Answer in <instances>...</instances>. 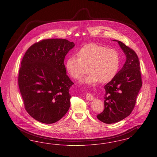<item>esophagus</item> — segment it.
I'll return each mask as SVG.
<instances>
[{
  "label": "esophagus",
  "instance_id": "obj_1",
  "mask_svg": "<svg viewBox=\"0 0 157 157\" xmlns=\"http://www.w3.org/2000/svg\"><path fill=\"white\" fill-rule=\"evenodd\" d=\"M86 99L87 100L91 101V100H92L94 99V96L91 94H90V93H86Z\"/></svg>",
  "mask_w": 157,
  "mask_h": 157
}]
</instances>
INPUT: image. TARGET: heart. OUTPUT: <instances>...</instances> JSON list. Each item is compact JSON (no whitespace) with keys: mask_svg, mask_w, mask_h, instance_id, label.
<instances>
[{"mask_svg":"<svg viewBox=\"0 0 157 157\" xmlns=\"http://www.w3.org/2000/svg\"><path fill=\"white\" fill-rule=\"evenodd\" d=\"M77 56L78 58L75 56L69 57L65 67L69 75L75 79H81L88 67L90 74L81 81L83 84L109 82L117 74L120 66L119 55L115 49L94 44L82 47Z\"/></svg>","mask_w":157,"mask_h":157,"instance_id":"1","label":"heart"}]
</instances>
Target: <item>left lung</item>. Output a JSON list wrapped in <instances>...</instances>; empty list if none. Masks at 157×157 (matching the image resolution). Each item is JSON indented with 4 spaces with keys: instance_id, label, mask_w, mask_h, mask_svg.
Here are the masks:
<instances>
[{
    "instance_id": "obj_1",
    "label": "left lung",
    "mask_w": 157,
    "mask_h": 157,
    "mask_svg": "<svg viewBox=\"0 0 157 157\" xmlns=\"http://www.w3.org/2000/svg\"><path fill=\"white\" fill-rule=\"evenodd\" d=\"M113 40L118 43L127 58L122 69L104 86V109L97 117L108 124L119 122L131 114L142 86L137 55L122 42Z\"/></svg>"
}]
</instances>
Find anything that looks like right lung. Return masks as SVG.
Returning <instances> with one entry per match:
<instances>
[{"mask_svg":"<svg viewBox=\"0 0 157 157\" xmlns=\"http://www.w3.org/2000/svg\"><path fill=\"white\" fill-rule=\"evenodd\" d=\"M75 44L64 39L43 40L25 53L18 84L26 111L35 120L50 124L60 120L70 107L65 57Z\"/></svg>","mask_w":157,"mask_h":157,"instance_id":"obj_1","label":"right lung"}]
</instances>
